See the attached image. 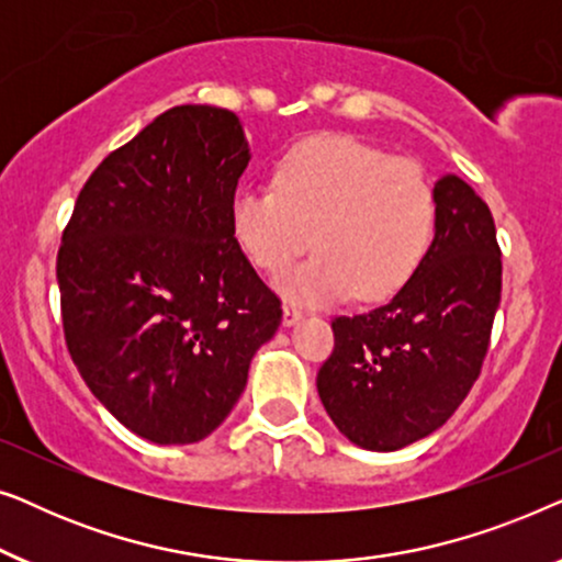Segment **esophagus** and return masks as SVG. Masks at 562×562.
Wrapping results in <instances>:
<instances>
[{
  "instance_id": "1",
  "label": "esophagus",
  "mask_w": 562,
  "mask_h": 562,
  "mask_svg": "<svg viewBox=\"0 0 562 562\" xmlns=\"http://www.w3.org/2000/svg\"><path fill=\"white\" fill-rule=\"evenodd\" d=\"M302 314H304V310L299 304H291V302H286L283 304V325L286 327H291V325H296L299 319H302Z\"/></svg>"
}]
</instances>
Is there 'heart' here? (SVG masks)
<instances>
[{
    "label": "heart",
    "mask_w": 562,
    "mask_h": 562,
    "mask_svg": "<svg viewBox=\"0 0 562 562\" xmlns=\"http://www.w3.org/2000/svg\"><path fill=\"white\" fill-rule=\"evenodd\" d=\"M229 227L248 260L281 273L312 245L319 252L279 279L302 302L358 291L381 302L406 286L429 248L435 191L425 171L348 135H319L279 160L273 187L240 189Z\"/></svg>",
    "instance_id": "1"
}]
</instances>
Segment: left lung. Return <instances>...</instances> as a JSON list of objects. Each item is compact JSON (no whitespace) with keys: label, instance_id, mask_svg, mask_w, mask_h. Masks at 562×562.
<instances>
[{"label":"left lung","instance_id":"1","mask_svg":"<svg viewBox=\"0 0 562 562\" xmlns=\"http://www.w3.org/2000/svg\"><path fill=\"white\" fill-rule=\"evenodd\" d=\"M435 240L383 306L335 317L317 391L358 448L391 452L440 429L486 358L502 302V250L488 204L458 176L435 183Z\"/></svg>","mask_w":562,"mask_h":562}]
</instances>
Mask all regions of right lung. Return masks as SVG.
I'll return each instance as SVG.
<instances>
[{
  "label": "right lung",
  "instance_id": "1",
  "mask_svg": "<svg viewBox=\"0 0 562 562\" xmlns=\"http://www.w3.org/2000/svg\"><path fill=\"white\" fill-rule=\"evenodd\" d=\"M248 160L235 112L173 106L97 166L64 229L68 352L91 394L156 445L212 435L281 325V299L229 227Z\"/></svg>",
  "mask_w": 562,
  "mask_h": 562
}]
</instances>
